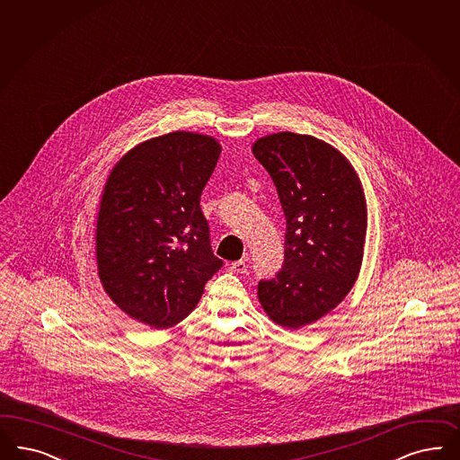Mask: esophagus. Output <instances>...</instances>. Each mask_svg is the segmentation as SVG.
I'll return each instance as SVG.
<instances>
[{"mask_svg":"<svg viewBox=\"0 0 460 460\" xmlns=\"http://www.w3.org/2000/svg\"><path fill=\"white\" fill-rule=\"evenodd\" d=\"M230 271L235 272V274H243V272L247 271V264H245V261H243V259H240V261L232 262V264H230Z\"/></svg>","mask_w":460,"mask_h":460,"instance_id":"obj_1","label":"esophagus"}]
</instances>
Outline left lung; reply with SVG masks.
I'll list each match as a JSON object with an SVG mask.
<instances>
[{"mask_svg": "<svg viewBox=\"0 0 460 460\" xmlns=\"http://www.w3.org/2000/svg\"><path fill=\"white\" fill-rule=\"evenodd\" d=\"M287 218L283 270L257 296L272 323L302 329L334 310L361 270L368 211L351 162L323 139L298 133L257 137Z\"/></svg>", "mask_w": 460, "mask_h": 460, "instance_id": "1", "label": "left lung"}]
</instances>
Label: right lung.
Instances as JSON below:
<instances>
[{"instance_id":"right-lung-1","label":"right lung","mask_w":460,"mask_h":460,"mask_svg":"<svg viewBox=\"0 0 460 460\" xmlns=\"http://www.w3.org/2000/svg\"><path fill=\"white\" fill-rule=\"evenodd\" d=\"M217 137L172 131L120 156L102 189L95 259L105 293L137 323L184 321L222 268L199 199L217 167Z\"/></svg>"}]
</instances>
